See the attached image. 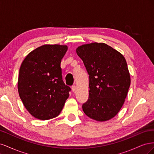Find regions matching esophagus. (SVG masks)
<instances>
[{
  "instance_id": "obj_1",
  "label": "esophagus",
  "mask_w": 154,
  "mask_h": 154,
  "mask_svg": "<svg viewBox=\"0 0 154 154\" xmlns=\"http://www.w3.org/2000/svg\"><path fill=\"white\" fill-rule=\"evenodd\" d=\"M71 89H72V91L73 92H74L76 91V85H73V86H72V87H71Z\"/></svg>"
}]
</instances>
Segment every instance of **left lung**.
<instances>
[{
    "mask_svg": "<svg viewBox=\"0 0 154 154\" xmlns=\"http://www.w3.org/2000/svg\"><path fill=\"white\" fill-rule=\"evenodd\" d=\"M76 51L89 74V96L83 110L97 122L110 120L122 109L130 85L126 60L105 43L83 44Z\"/></svg>",
    "mask_w": 154,
    "mask_h": 154,
    "instance_id": "8db88e82",
    "label": "left lung"
}]
</instances>
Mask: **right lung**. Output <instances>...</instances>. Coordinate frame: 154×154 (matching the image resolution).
<instances>
[{"label": "right lung", "mask_w": 154, "mask_h": 154, "mask_svg": "<svg viewBox=\"0 0 154 154\" xmlns=\"http://www.w3.org/2000/svg\"><path fill=\"white\" fill-rule=\"evenodd\" d=\"M67 45L45 44L27 54L21 64L18 91L27 110L40 120L57 117L61 112L71 88L62 80V59Z\"/></svg>", "instance_id": "obj_1"}]
</instances>
